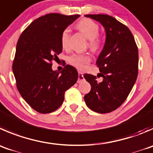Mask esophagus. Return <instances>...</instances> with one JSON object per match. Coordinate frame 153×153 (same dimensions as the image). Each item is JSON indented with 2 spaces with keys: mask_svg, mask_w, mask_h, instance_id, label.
Instances as JSON below:
<instances>
[{
  "mask_svg": "<svg viewBox=\"0 0 153 153\" xmlns=\"http://www.w3.org/2000/svg\"><path fill=\"white\" fill-rule=\"evenodd\" d=\"M83 80H84V75H83V74L81 73V72H78V82H81V81H82Z\"/></svg>",
  "mask_w": 153,
  "mask_h": 153,
  "instance_id": "esophagus-1",
  "label": "esophagus"
}]
</instances>
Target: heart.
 I'll use <instances>...</instances> for the list:
<instances>
[{
  "instance_id": "heart-1",
  "label": "heart",
  "mask_w": 153,
  "mask_h": 153,
  "mask_svg": "<svg viewBox=\"0 0 153 153\" xmlns=\"http://www.w3.org/2000/svg\"><path fill=\"white\" fill-rule=\"evenodd\" d=\"M77 28L84 34L89 41V46L91 49L96 50L100 45V39H99L98 34L99 32V27L96 22L89 19H81L77 24ZM69 29L66 28L63 30L60 36V42L63 48H66L69 44ZM90 56L89 54H75L69 57V63L78 69H83L86 65L90 63Z\"/></svg>"
}]
</instances>
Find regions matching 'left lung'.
<instances>
[{
    "instance_id": "1",
    "label": "left lung",
    "mask_w": 153,
    "mask_h": 153,
    "mask_svg": "<svg viewBox=\"0 0 153 153\" xmlns=\"http://www.w3.org/2000/svg\"><path fill=\"white\" fill-rule=\"evenodd\" d=\"M99 22L106 34L105 45L96 60L102 77L85 74L91 85L90 93L84 96L86 105L95 112L105 114L119 108L131 92L138 72V50L130 30L123 24L108 15H86Z\"/></svg>"
}]
</instances>
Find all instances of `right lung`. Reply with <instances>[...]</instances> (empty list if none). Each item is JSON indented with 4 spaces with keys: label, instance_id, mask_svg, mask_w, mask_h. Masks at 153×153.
Instances as JSON below:
<instances>
[{
    "label": "right lung",
    "instance_id": "right-lung-1",
    "mask_svg": "<svg viewBox=\"0 0 153 153\" xmlns=\"http://www.w3.org/2000/svg\"><path fill=\"white\" fill-rule=\"evenodd\" d=\"M80 15L50 13L34 20L19 37L13 71L21 96L37 112L48 114L60 108L65 92L76 83V69L66 65L60 72L51 68L63 46V30Z\"/></svg>",
    "mask_w": 153,
    "mask_h": 153
}]
</instances>
